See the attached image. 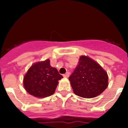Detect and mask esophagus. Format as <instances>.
<instances>
[{"instance_id": "obj_1", "label": "esophagus", "mask_w": 128, "mask_h": 128, "mask_svg": "<svg viewBox=\"0 0 128 128\" xmlns=\"http://www.w3.org/2000/svg\"><path fill=\"white\" fill-rule=\"evenodd\" d=\"M63 76H64V77H65V78H68L69 76V72H66L65 74H63Z\"/></svg>"}]
</instances>
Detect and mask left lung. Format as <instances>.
<instances>
[{
    "mask_svg": "<svg viewBox=\"0 0 128 128\" xmlns=\"http://www.w3.org/2000/svg\"><path fill=\"white\" fill-rule=\"evenodd\" d=\"M76 95L91 98L100 95L108 86V74L95 60L81 56L74 71L69 78Z\"/></svg>",
    "mask_w": 128,
    "mask_h": 128,
    "instance_id": "obj_1",
    "label": "left lung"
}]
</instances>
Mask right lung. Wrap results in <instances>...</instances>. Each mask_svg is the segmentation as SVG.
I'll return each mask as SVG.
<instances>
[{
  "instance_id": "1",
  "label": "right lung",
  "mask_w": 128,
  "mask_h": 128,
  "mask_svg": "<svg viewBox=\"0 0 128 128\" xmlns=\"http://www.w3.org/2000/svg\"><path fill=\"white\" fill-rule=\"evenodd\" d=\"M63 78L56 68L46 59L32 64L24 77V87L30 95L37 98H45L54 94L58 81Z\"/></svg>"
}]
</instances>
